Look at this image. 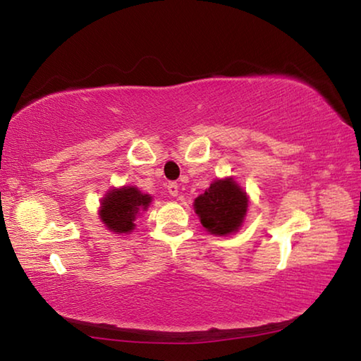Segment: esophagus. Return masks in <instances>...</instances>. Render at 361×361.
Listing matches in <instances>:
<instances>
[{"instance_id":"esophagus-1","label":"esophagus","mask_w":361,"mask_h":361,"mask_svg":"<svg viewBox=\"0 0 361 361\" xmlns=\"http://www.w3.org/2000/svg\"><path fill=\"white\" fill-rule=\"evenodd\" d=\"M167 191H169V194L170 195H173V197H175V195H178V183H175V181H170L169 183V185H167Z\"/></svg>"}]
</instances>
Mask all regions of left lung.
<instances>
[{
  "mask_svg": "<svg viewBox=\"0 0 361 361\" xmlns=\"http://www.w3.org/2000/svg\"><path fill=\"white\" fill-rule=\"evenodd\" d=\"M247 194L232 178L213 181L210 188L194 200L200 223L207 231L218 235L239 229L247 215Z\"/></svg>",
  "mask_w": 361,
  "mask_h": 361,
  "instance_id": "8db88e82",
  "label": "left lung"
}]
</instances>
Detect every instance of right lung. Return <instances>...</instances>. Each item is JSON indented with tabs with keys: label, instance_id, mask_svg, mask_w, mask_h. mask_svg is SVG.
Instances as JSON below:
<instances>
[{
	"label": "right lung",
	"instance_id": "right-lung-1",
	"mask_svg": "<svg viewBox=\"0 0 361 361\" xmlns=\"http://www.w3.org/2000/svg\"><path fill=\"white\" fill-rule=\"evenodd\" d=\"M149 202V195L142 194L137 188L126 186L113 189L103 199L100 218L108 229L118 232V234H126L135 226L133 221H135L138 212L146 210Z\"/></svg>",
	"mask_w": 361,
	"mask_h": 361
}]
</instances>
